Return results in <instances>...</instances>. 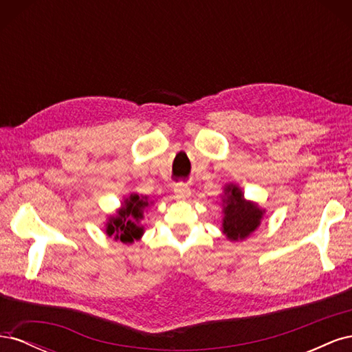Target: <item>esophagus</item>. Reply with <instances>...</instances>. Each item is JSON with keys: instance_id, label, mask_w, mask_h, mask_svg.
Returning a JSON list of instances; mask_svg holds the SVG:
<instances>
[{"instance_id": "esophagus-1", "label": "esophagus", "mask_w": 352, "mask_h": 352, "mask_svg": "<svg viewBox=\"0 0 352 352\" xmlns=\"http://www.w3.org/2000/svg\"><path fill=\"white\" fill-rule=\"evenodd\" d=\"M175 195L180 199H186L190 197V189L188 185H184V184H177L175 186Z\"/></svg>"}]
</instances>
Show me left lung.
<instances>
[{
	"mask_svg": "<svg viewBox=\"0 0 352 352\" xmlns=\"http://www.w3.org/2000/svg\"><path fill=\"white\" fill-rule=\"evenodd\" d=\"M221 232L230 242L247 239L261 225L265 210L257 202L245 199L242 189L226 184L221 194Z\"/></svg>",
	"mask_w": 352,
	"mask_h": 352,
	"instance_id": "obj_1",
	"label": "left lung"
}]
</instances>
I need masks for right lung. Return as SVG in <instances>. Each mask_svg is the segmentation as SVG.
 <instances>
[{
  "label": "right lung",
  "instance_id": "add662e5",
  "mask_svg": "<svg viewBox=\"0 0 352 352\" xmlns=\"http://www.w3.org/2000/svg\"><path fill=\"white\" fill-rule=\"evenodd\" d=\"M153 204V201L145 195L131 194L124 197L122 207L116 211V214L109 216L105 221V233L114 241L123 243H133L140 241L144 235V226L141 220L144 219L145 210Z\"/></svg>",
  "mask_w": 352,
  "mask_h": 352
}]
</instances>
